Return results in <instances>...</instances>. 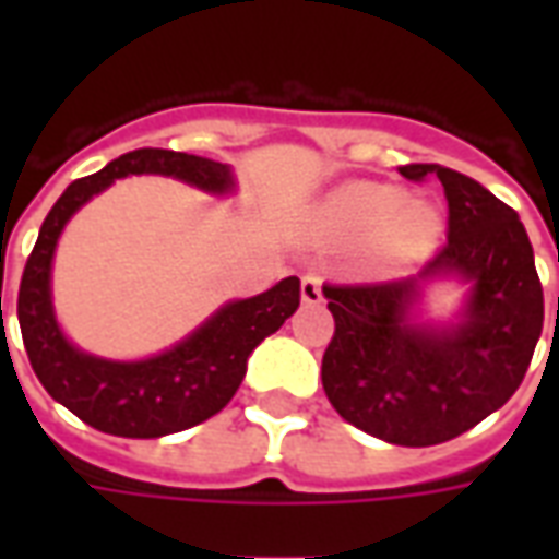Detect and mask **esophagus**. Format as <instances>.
Listing matches in <instances>:
<instances>
[{"instance_id":"obj_1","label":"esophagus","mask_w":559,"mask_h":559,"mask_svg":"<svg viewBox=\"0 0 559 559\" xmlns=\"http://www.w3.org/2000/svg\"><path fill=\"white\" fill-rule=\"evenodd\" d=\"M302 302L317 305L323 302V278L317 272H308L302 275Z\"/></svg>"}]
</instances>
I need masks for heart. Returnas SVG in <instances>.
I'll return each instance as SVG.
<instances>
[{"label":"heart","mask_w":559,"mask_h":559,"mask_svg":"<svg viewBox=\"0 0 559 559\" xmlns=\"http://www.w3.org/2000/svg\"><path fill=\"white\" fill-rule=\"evenodd\" d=\"M329 230L341 239H368L386 266L411 263L428 254L440 236V218L428 203L407 200L401 188L380 182H353L326 206Z\"/></svg>","instance_id":"b5f03b06"}]
</instances>
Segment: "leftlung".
I'll return each mask as SVG.
<instances>
[{"label": "left lung", "mask_w": 559, "mask_h": 559, "mask_svg": "<svg viewBox=\"0 0 559 559\" xmlns=\"http://www.w3.org/2000/svg\"><path fill=\"white\" fill-rule=\"evenodd\" d=\"M411 182L437 176L445 245L419 275L323 284L335 332L323 353L329 404L356 428L395 445H437L500 411L527 374L545 320L533 245L518 212L464 173L407 164ZM461 274L474 284L452 330L406 320L421 280Z\"/></svg>", "instance_id": "8db88e82"}]
</instances>
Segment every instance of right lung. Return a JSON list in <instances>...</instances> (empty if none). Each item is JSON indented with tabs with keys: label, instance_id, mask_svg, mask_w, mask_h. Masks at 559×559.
I'll return each instance as SVG.
<instances>
[{
	"label": "right lung",
	"instance_id": "right-lung-1",
	"mask_svg": "<svg viewBox=\"0 0 559 559\" xmlns=\"http://www.w3.org/2000/svg\"><path fill=\"white\" fill-rule=\"evenodd\" d=\"M128 173L176 176L203 191H230L227 164L173 148H134L104 170L66 188L44 218L17 293V320L32 371L62 407L92 428L116 437H164L206 421L224 411L242 383L248 356L260 341L278 332L299 308V278L278 281L254 299L230 302L206 320L191 338L143 362H107L74 350L56 326L50 305V263L66 221L92 194Z\"/></svg>",
	"mask_w": 559,
	"mask_h": 559
}]
</instances>
